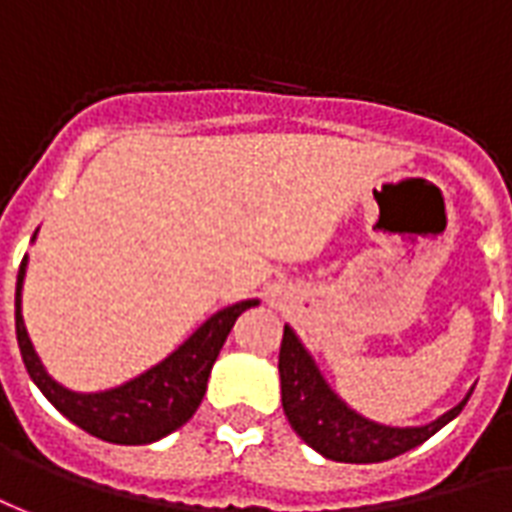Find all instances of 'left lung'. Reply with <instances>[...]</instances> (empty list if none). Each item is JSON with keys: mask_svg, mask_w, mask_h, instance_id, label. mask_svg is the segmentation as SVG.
Here are the masks:
<instances>
[{"mask_svg": "<svg viewBox=\"0 0 512 512\" xmlns=\"http://www.w3.org/2000/svg\"><path fill=\"white\" fill-rule=\"evenodd\" d=\"M278 371H281L283 412L297 436L316 453L341 464H379V461H390L395 455L423 445L425 439H431L439 428H445L453 417L461 414L472 395H466L461 404L428 425L390 428V425L374 423L349 409L330 390V384L324 382L313 357L289 324L283 327Z\"/></svg>", "mask_w": 512, "mask_h": 512, "instance_id": "obj_1", "label": "left lung"}]
</instances>
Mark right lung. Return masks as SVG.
Instances as JSON below:
<instances>
[{"label": "right lung", "instance_id": "obj_1", "mask_svg": "<svg viewBox=\"0 0 512 512\" xmlns=\"http://www.w3.org/2000/svg\"><path fill=\"white\" fill-rule=\"evenodd\" d=\"M24 275L26 256L18 267L16 283V335L26 371L40 387V393L46 395L70 423L114 445H149L188 423L207 393L212 365L218 360L237 316L248 311L251 305H259V300H242L223 308L201 324L177 352H171L163 363L152 365L149 371L130 382L103 390V393H73L46 374L35 346L29 341L24 316H21Z\"/></svg>", "mask_w": 512, "mask_h": 512}]
</instances>
